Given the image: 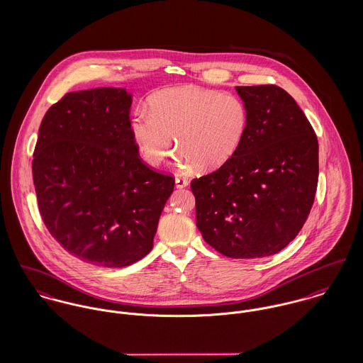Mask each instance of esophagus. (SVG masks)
<instances>
[{
  "instance_id": "1",
  "label": "esophagus",
  "mask_w": 363,
  "mask_h": 363,
  "mask_svg": "<svg viewBox=\"0 0 363 363\" xmlns=\"http://www.w3.org/2000/svg\"><path fill=\"white\" fill-rule=\"evenodd\" d=\"M174 183H176V187H177V189H184V187L189 186V182H187L186 179L180 177V176H176V177H174Z\"/></svg>"
}]
</instances>
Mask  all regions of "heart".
Here are the masks:
<instances>
[{
	"label": "heart",
	"mask_w": 363,
	"mask_h": 363,
	"mask_svg": "<svg viewBox=\"0 0 363 363\" xmlns=\"http://www.w3.org/2000/svg\"><path fill=\"white\" fill-rule=\"evenodd\" d=\"M250 123L246 102L194 85L176 86L150 99V113L131 118V134L144 160L159 166L174 148L183 167L215 172L239 152Z\"/></svg>",
	"instance_id": "b5f03b06"
}]
</instances>
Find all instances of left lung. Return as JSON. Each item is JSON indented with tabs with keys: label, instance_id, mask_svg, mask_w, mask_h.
<instances>
[{
	"label": "left lung",
	"instance_id": "1",
	"mask_svg": "<svg viewBox=\"0 0 363 363\" xmlns=\"http://www.w3.org/2000/svg\"><path fill=\"white\" fill-rule=\"evenodd\" d=\"M250 123L235 157L191 182L197 228L230 259H259L292 242L311 212L318 143L302 108L275 85L236 86Z\"/></svg>",
	"mask_w": 363,
	"mask_h": 363
}]
</instances>
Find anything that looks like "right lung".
<instances>
[{
  "mask_svg": "<svg viewBox=\"0 0 363 363\" xmlns=\"http://www.w3.org/2000/svg\"><path fill=\"white\" fill-rule=\"evenodd\" d=\"M131 94L95 88L67 94L45 114L32 172L39 211L69 255L120 268L147 256L174 189L140 157Z\"/></svg>",
  "mask_w": 363,
  "mask_h": 363,
  "instance_id": "right-lung-1",
  "label": "right lung"
}]
</instances>
